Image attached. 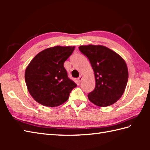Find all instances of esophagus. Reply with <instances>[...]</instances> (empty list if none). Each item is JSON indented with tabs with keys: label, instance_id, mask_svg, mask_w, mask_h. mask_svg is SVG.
I'll list each match as a JSON object with an SVG mask.
<instances>
[{
	"label": "esophagus",
	"instance_id": "esophagus-1",
	"mask_svg": "<svg viewBox=\"0 0 150 150\" xmlns=\"http://www.w3.org/2000/svg\"><path fill=\"white\" fill-rule=\"evenodd\" d=\"M82 79H83V76H82V75H81L79 76V77L78 78V81H79V82H82Z\"/></svg>",
	"mask_w": 150,
	"mask_h": 150
}]
</instances>
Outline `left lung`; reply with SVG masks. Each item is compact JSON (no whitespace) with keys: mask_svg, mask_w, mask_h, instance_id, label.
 I'll list each match as a JSON object with an SVG mask.
<instances>
[{"mask_svg":"<svg viewBox=\"0 0 150 150\" xmlns=\"http://www.w3.org/2000/svg\"><path fill=\"white\" fill-rule=\"evenodd\" d=\"M79 49L88 58L95 74V88L88 95V99L100 107L115 103L123 95L128 80L125 60L102 45H83Z\"/></svg>","mask_w":150,"mask_h":150,"instance_id":"8db88e82","label":"left lung"}]
</instances>
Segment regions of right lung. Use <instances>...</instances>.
Returning a JSON list of instances; mask_svg holds the SVG:
<instances>
[{"label":"right lung","mask_w":150,"mask_h":150,"mask_svg":"<svg viewBox=\"0 0 150 150\" xmlns=\"http://www.w3.org/2000/svg\"><path fill=\"white\" fill-rule=\"evenodd\" d=\"M75 46H57L45 49L31 60L25 71L28 90L35 100L48 107L64 103L77 86L68 77L64 63Z\"/></svg>","instance_id":"obj_1"}]
</instances>
